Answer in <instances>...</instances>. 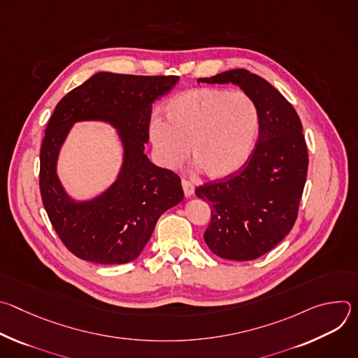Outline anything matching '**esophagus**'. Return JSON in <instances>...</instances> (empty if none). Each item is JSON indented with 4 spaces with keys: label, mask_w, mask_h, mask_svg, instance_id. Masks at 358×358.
Listing matches in <instances>:
<instances>
[{
    "label": "esophagus",
    "mask_w": 358,
    "mask_h": 358,
    "mask_svg": "<svg viewBox=\"0 0 358 358\" xmlns=\"http://www.w3.org/2000/svg\"><path fill=\"white\" fill-rule=\"evenodd\" d=\"M181 185H182V189H184L185 196H191V195L194 194V185H192L191 181L182 178V180H181Z\"/></svg>",
    "instance_id": "obj_1"
}]
</instances>
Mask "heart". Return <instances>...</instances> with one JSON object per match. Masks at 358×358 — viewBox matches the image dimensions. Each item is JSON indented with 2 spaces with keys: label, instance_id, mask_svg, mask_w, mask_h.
Here are the masks:
<instances>
[{
  "label": "heart",
  "instance_id": "obj_1",
  "mask_svg": "<svg viewBox=\"0 0 358 358\" xmlns=\"http://www.w3.org/2000/svg\"><path fill=\"white\" fill-rule=\"evenodd\" d=\"M164 115L166 122L156 116L148 126L159 162L177 169L189 151L191 160L210 178L236 173L252 155L261 127L255 99L224 87L181 92L164 105Z\"/></svg>",
  "mask_w": 358,
  "mask_h": 358
}]
</instances>
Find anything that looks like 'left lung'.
<instances>
[{
  "label": "left lung",
  "mask_w": 358,
  "mask_h": 358,
  "mask_svg": "<svg viewBox=\"0 0 358 358\" xmlns=\"http://www.w3.org/2000/svg\"><path fill=\"white\" fill-rule=\"evenodd\" d=\"M199 82L235 83L259 108V136L248 162L236 173L195 188V195L211 206L203 234L208 248L224 259H257L290 232L297 218L309 166L303 126L285 96L246 69Z\"/></svg>",
  "instance_id": "obj_1"
}]
</instances>
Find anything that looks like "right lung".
Returning <instances> with one entry per match:
<instances>
[{"label":"right lung","mask_w":358,"mask_h":358,"mask_svg":"<svg viewBox=\"0 0 358 358\" xmlns=\"http://www.w3.org/2000/svg\"><path fill=\"white\" fill-rule=\"evenodd\" d=\"M180 76H137L99 72L61 99L41 144L39 189L45 211L75 257L100 265L136 259L160 215L184 198L180 177L144 155L152 103ZM103 120L119 130L125 162L118 181L89 203H75L56 177L59 148L75 121Z\"/></svg>","instance_id":"obj_1"}]
</instances>
